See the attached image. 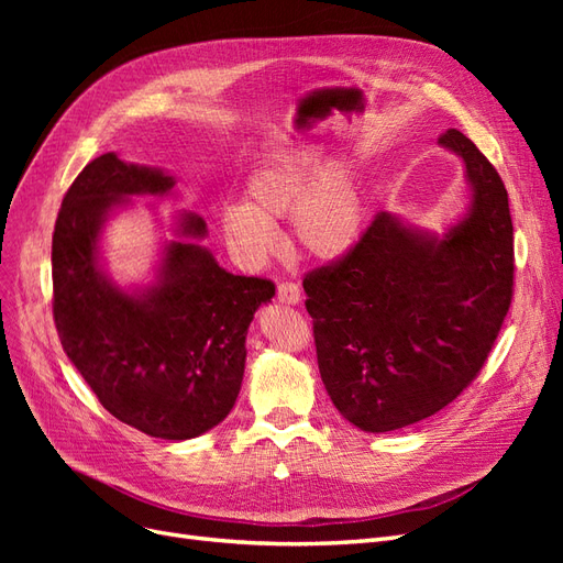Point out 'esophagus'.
<instances>
[{
	"instance_id": "34e87169",
	"label": "esophagus",
	"mask_w": 563,
	"mask_h": 563,
	"mask_svg": "<svg viewBox=\"0 0 563 563\" xmlns=\"http://www.w3.org/2000/svg\"><path fill=\"white\" fill-rule=\"evenodd\" d=\"M277 300L284 305H298L300 302V288L294 282H282L277 286Z\"/></svg>"
}]
</instances>
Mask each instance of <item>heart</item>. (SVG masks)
Segmentation results:
<instances>
[{"label":"heart","instance_id":"b5f03b06","mask_svg":"<svg viewBox=\"0 0 563 563\" xmlns=\"http://www.w3.org/2000/svg\"><path fill=\"white\" fill-rule=\"evenodd\" d=\"M246 201H225L218 225L234 258L263 265L279 240L275 223L288 218V242L317 263H335L360 244L366 207L360 183L345 162L317 145L286 147L255 166L244 183Z\"/></svg>","mask_w":563,"mask_h":563}]
</instances>
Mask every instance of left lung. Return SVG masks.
<instances>
[{"label": "left lung", "mask_w": 563, "mask_h": 563, "mask_svg": "<svg viewBox=\"0 0 563 563\" xmlns=\"http://www.w3.org/2000/svg\"><path fill=\"white\" fill-rule=\"evenodd\" d=\"M439 145L463 159L467 187L444 234L380 213L345 258L302 282L323 387L364 432L449 406L484 366L512 300L505 185L467 135L451 129Z\"/></svg>", "instance_id": "8db88e82"}]
</instances>
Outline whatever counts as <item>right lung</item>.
Listing matches in <instances>:
<instances>
[{
	"instance_id": "1",
	"label": "right lung",
	"mask_w": 563,
	"mask_h": 563,
	"mask_svg": "<svg viewBox=\"0 0 563 563\" xmlns=\"http://www.w3.org/2000/svg\"><path fill=\"white\" fill-rule=\"evenodd\" d=\"M159 166L100 155L67 190L54 230V319L67 360L117 420L150 437L185 441L223 422L244 380L246 333L275 284L232 275L201 246L207 223L174 218L155 279L122 286L103 265L108 220L133 197H172Z\"/></svg>"
}]
</instances>
